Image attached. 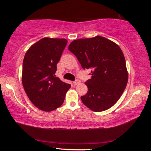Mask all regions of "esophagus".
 <instances>
[{"instance_id": "34e87169", "label": "esophagus", "mask_w": 151, "mask_h": 151, "mask_svg": "<svg viewBox=\"0 0 151 151\" xmlns=\"http://www.w3.org/2000/svg\"><path fill=\"white\" fill-rule=\"evenodd\" d=\"M79 83H80V81H79V80H75V81H73V85H78Z\"/></svg>"}]
</instances>
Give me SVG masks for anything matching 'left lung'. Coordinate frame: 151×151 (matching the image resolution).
I'll return each instance as SVG.
<instances>
[{
    "label": "left lung",
    "instance_id": "1",
    "mask_svg": "<svg viewBox=\"0 0 151 151\" xmlns=\"http://www.w3.org/2000/svg\"><path fill=\"white\" fill-rule=\"evenodd\" d=\"M68 50L84 70L91 68V78L85 82L88 92L81 96L83 104L94 112L111 108L119 101L128 82L126 61L121 48L111 40L96 36L74 40Z\"/></svg>",
    "mask_w": 151,
    "mask_h": 151
}]
</instances>
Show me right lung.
Wrapping results in <instances>:
<instances>
[{
    "instance_id": "1",
    "label": "right lung",
    "mask_w": 151,
    "mask_h": 151,
    "mask_svg": "<svg viewBox=\"0 0 151 151\" xmlns=\"http://www.w3.org/2000/svg\"><path fill=\"white\" fill-rule=\"evenodd\" d=\"M67 44L65 39L43 38L24 55L22 83L32 104L46 112L62 105L70 84L56 77L57 65Z\"/></svg>"
}]
</instances>
